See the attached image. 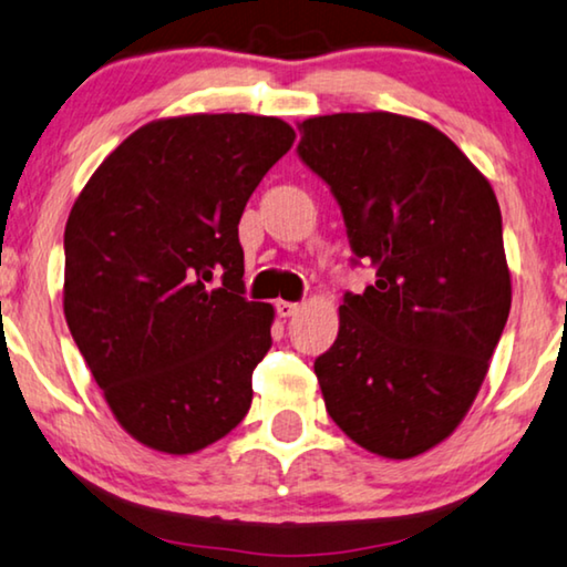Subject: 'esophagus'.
Wrapping results in <instances>:
<instances>
[{"mask_svg": "<svg viewBox=\"0 0 567 567\" xmlns=\"http://www.w3.org/2000/svg\"><path fill=\"white\" fill-rule=\"evenodd\" d=\"M275 308H277V316H280V318H290L300 310L298 302H287V300H277Z\"/></svg>", "mask_w": 567, "mask_h": 567, "instance_id": "34e87169", "label": "esophagus"}]
</instances>
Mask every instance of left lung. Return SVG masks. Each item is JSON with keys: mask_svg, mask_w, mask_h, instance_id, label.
<instances>
[{"mask_svg": "<svg viewBox=\"0 0 567 567\" xmlns=\"http://www.w3.org/2000/svg\"><path fill=\"white\" fill-rule=\"evenodd\" d=\"M298 157L341 208L351 265L377 269L343 295L338 338L312 364L326 410L367 451L412 458L466 415L509 318L499 203L443 132L410 116H316Z\"/></svg>", "mask_w": 567, "mask_h": 567, "instance_id": "obj_1", "label": "left lung"}]
</instances>
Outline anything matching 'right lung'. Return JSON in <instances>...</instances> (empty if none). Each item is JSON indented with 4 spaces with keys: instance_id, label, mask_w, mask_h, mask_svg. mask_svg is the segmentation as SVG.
Instances as JSON below:
<instances>
[{
    "instance_id": "obj_1",
    "label": "right lung",
    "mask_w": 567,
    "mask_h": 567,
    "mask_svg": "<svg viewBox=\"0 0 567 567\" xmlns=\"http://www.w3.org/2000/svg\"><path fill=\"white\" fill-rule=\"evenodd\" d=\"M292 140L275 116L152 122L73 203L68 328L114 417L155 451L196 453L249 412L275 310L244 298L239 218Z\"/></svg>"
}]
</instances>
